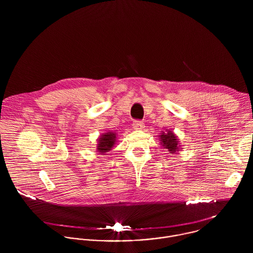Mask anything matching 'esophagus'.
I'll return each mask as SVG.
<instances>
[{
	"mask_svg": "<svg viewBox=\"0 0 253 253\" xmlns=\"http://www.w3.org/2000/svg\"><path fill=\"white\" fill-rule=\"evenodd\" d=\"M132 127H133L134 129H136V130L142 129V128L144 127V124H143V122H141V121H134L133 124H132Z\"/></svg>",
	"mask_w": 253,
	"mask_h": 253,
	"instance_id": "obj_1",
	"label": "esophagus"
}]
</instances>
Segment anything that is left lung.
Wrapping results in <instances>:
<instances>
[{"mask_svg":"<svg viewBox=\"0 0 253 253\" xmlns=\"http://www.w3.org/2000/svg\"><path fill=\"white\" fill-rule=\"evenodd\" d=\"M161 140V145L167 149L170 154H174L179 151V141L176 137V135L169 130H167L166 132H162L159 136Z\"/></svg>","mask_w":253,"mask_h":253,"instance_id":"8db88e82","label":"left lung"}]
</instances>
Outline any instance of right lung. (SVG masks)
I'll return each mask as SVG.
<instances>
[{
	"mask_svg": "<svg viewBox=\"0 0 253 253\" xmlns=\"http://www.w3.org/2000/svg\"><path fill=\"white\" fill-rule=\"evenodd\" d=\"M116 133L109 131L106 133H103L99 138H98V144H97V151L101 154H105L111 150V148L114 146L116 142Z\"/></svg>",
	"mask_w": 253,
	"mask_h": 253,
	"instance_id": "1",
	"label": "right lung"
}]
</instances>
